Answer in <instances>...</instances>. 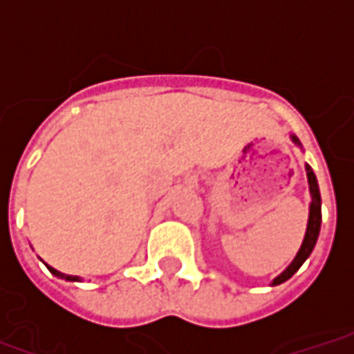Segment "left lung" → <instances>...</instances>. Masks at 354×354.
Here are the masks:
<instances>
[{
	"label": "left lung",
	"instance_id": "obj_1",
	"mask_svg": "<svg viewBox=\"0 0 354 354\" xmlns=\"http://www.w3.org/2000/svg\"><path fill=\"white\" fill-rule=\"evenodd\" d=\"M290 140L296 144L297 147H301V142L294 136V134H290ZM305 172H307V182H309V193H311V203H309V220H307V230H305V237L304 243L299 246V250H297L296 258L290 261V266L282 271L281 274H277L271 282V286H277V284H281V282L288 281L292 274L296 273L299 267L304 266V261L311 256L313 248L317 245V239H319L320 233V222H322V214H320V192H319V182H317V176H315V172L309 165H305Z\"/></svg>",
	"mask_w": 354,
	"mask_h": 354
}]
</instances>
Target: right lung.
<instances>
[{"label": "right lung", "mask_w": 354, "mask_h": 354, "mask_svg": "<svg viewBox=\"0 0 354 354\" xmlns=\"http://www.w3.org/2000/svg\"><path fill=\"white\" fill-rule=\"evenodd\" d=\"M45 266H47V263H45ZM47 267H49L50 273L57 274L58 279H64V281H72V282L81 281V277H73V274H64V273H60V271H57V269H53V267H50V266H47Z\"/></svg>", "instance_id": "right-lung-1"}]
</instances>
